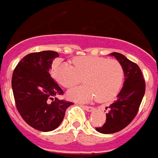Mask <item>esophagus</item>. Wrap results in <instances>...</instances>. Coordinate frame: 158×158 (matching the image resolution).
I'll list each match as a JSON object with an SVG mask.
<instances>
[{
	"mask_svg": "<svg viewBox=\"0 0 158 158\" xmlns=\"http://www.w3.org/2000/svg\"><path fill=\"white\" fill-rule=\"evenodd\" d=\"M84 109H86L87 112H91V111H93L94 108L93 107H91V106H87V105H81Z\"/></svg>",
	"mask_w": 158,
	"mask_h": 158,
	"instance_id": "esophagus-1",
	"label": "esophagus"
}]
</instances>
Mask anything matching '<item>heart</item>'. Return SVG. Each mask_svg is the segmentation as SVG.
I'll use <instances>...</instances> for the list:
<instances>
[{
	"instance_id": "1",
	"label": "heart",
	"mask_w": 158,
	"mask_h": 158,
	"mask_svg": "<svg viewBox=\"0 0 158 158\" xmlns=\"http://www.w3.org/2000/svg\"><path fill=\"white\" fill-rule=\"evenodd\" d=\"M72 64L55 61L51 74L64 87H72L82 82L86 84L70 90V99L87 102L97 97L99 101L113 99L124 81V68L119 61L103 57L83 56L75 58Z\"/></svg>"
}]
</instances>
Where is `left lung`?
Here are the masks:
<instances>
[{"label":"left lung","mask_w":158,"mask_h":158,"mask_svg":"<svg viewBox=\"0 0 158 158\" xmlns=\"http://www.w3.org/2000/svg\"><path fill=\"white\" fill-rule=\"evenodd\" d=\"M110 55L115 57L122 65L125 80L117 99L108 107L106 122L103 126L95 128L96 131L104 134L117 132L130 124L138 112L145 91V82L138 65L120 53L113 52Z\"/></svg>","instance_id":"8db88e82"}]
</instances>
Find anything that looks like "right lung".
<instances>
[{
    "mask_svg": "<svg viewBox=\"0 0 158 158\" xmlns=\"http://www.w3.org/2000/svg\"><path fill=\"white\" fill-rule=\"evenodd\" d=\"M59 54L52 50L27 54L20 61L12 76L16 108L32 128L50 132L59 126L72 102L59 99L63 91L49 72Z\"/></svg>",
    "mask_w": 158,
    "mask_h": 158,
    "instance_id": "obj_1",
    "label": "right lung"
}]
</instances>
